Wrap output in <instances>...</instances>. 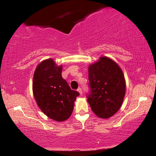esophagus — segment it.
Returning <instances> with one entry per match:
<instances>
[{
  "mask_svg": "<svg viewBox=\"0 0 156 156\" xmlns=\"http://www.w3.org/2000/svg\"><path fill=\"white\" fill-rule=\"evenodd\" d=\"M77 91H78L79 93H80V95L82 94V89H81V88H79V89H77Z\"/></svg>",
  "mask_w": 156,
  "mask_h": 156,
  "instance_id": "1",
  "label": "esophagus"
}]
</instances>
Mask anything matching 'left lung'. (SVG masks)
<instances>
[{
    "mask_svg": "<svg viewBox=\"0 0 156 156\" xmlns=\"http://www.w3.org/2000/svg\"><path fill=\"white\" fill-rule=\"evenodd\" d=\"M91 91L87 101L97 116L108 119L122 105L126 94V81L122 69L109 57H101L89 67Z\"/></svg>",
    "mask_w": 156,
    "mask_h": 156,
    "instance_id": "obj_1",
    "label": "left lung"
}]
</instances>
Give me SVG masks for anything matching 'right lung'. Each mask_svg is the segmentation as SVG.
I'll return each instance as SVG.
<instances>
[{
    "instance_id": "add662e5",
    "label": "right lung",
    "mask_w": 156,
    "mask_h": 156,
    "mask_svg": "<svg viewBox=\"0 0 156 156\" xmlns=\"http://www.w3.org/2000/svg\"><path fill=\"white\" fill-rule=\"evenodd\" d=\"M62 65H57L52 59H44L36 67L33 82L38 107L49 118L59 122L69 118L80 95L62 77Z\"/></svg>"
}]
</instances>
